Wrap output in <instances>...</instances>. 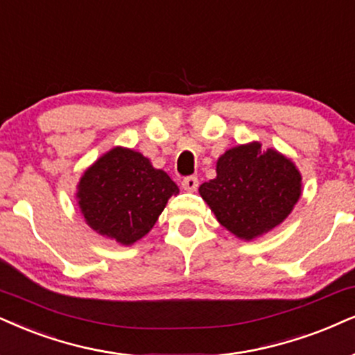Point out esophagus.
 Returning a JSON list of instances; mask_svg holds the SVG:
<instances>
[{
	"label": "esophagus",
	"mask_w": 355,
	"mask_h": 355,
	"mask_svg": "<svg viewBox=\"0 0 355 355\" xmlns=\"http://www.w3.org/2000/svg\"><path fill=\"white\" fill-rule=\"evenodd\" d=\"M181 186H182V189L187 191V192H194L199 187V179L196 176L184 178V179H182Z\"/></svg>",
	"instance_id": "34e87169"
}]
</instances>
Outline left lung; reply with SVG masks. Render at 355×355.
<instances>
[{
  "label": "left lung",
  "mask_w": 355,
  "mask_h": 355,
  "mask_svg": "<svg viewBox=\"0 0 355 355\" xmlns=\"http://www.w3.org/2000/svg\"><path fill=\"white\" fill-rule=\"evenodd\" d=\"M217 176L199 192L218 224L245 242L278 227L303 191L300 169L275 148L250 141L218 156Z\"/></svg>",
  "instance_id": "left-lung-1"
}]
</instances>
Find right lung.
I'll list each match as a JSON object with an SVG mask.
<instances>
[{
	"label": "right lung",
	"mask_w": 355,
	"mask_h": 355,
	"mask_svg": "<svg viewBox=\"0 0 355 355\" xmlns=\"http://www.w3.org/2000/svg\"><path fill=\"white\" fill-rule=\"evenodd\" d=\"M176 182L146 156L113 146L84 171L77 182V204L85 224L105 239L130 247L156 224Z\"/></svg>",
	"instance_id": "add662e5"
}]
</instances>
